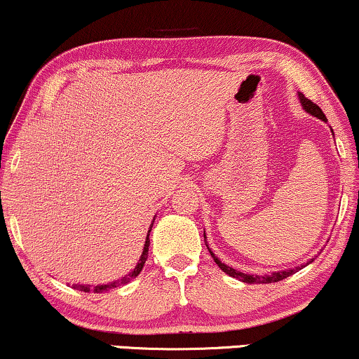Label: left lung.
<instances>
[{
  "label": "left lung",
  "instance_id": "1",
  "mask_svg": "<svg viewBox=\"0 0 359 359\" xmlns=\"http://www.w3.org/2000/svg\"><path fill=\"white\" fill-rule=\"evenodd\" d=\"M298 97H299L301 107H303L304 110L309 113V115L319 118V119H322V121H327L325 115H324V113H322L320 108L316 105L314 102H311L309 98H306L301 92H298ZM332 133H334V131H332ZM204 238H205V233H204ZM205 246H207V241H205ZM207 249H209V246H207ZM209 252H210V256L214 257V261H215L217 266L220 267L223 272L228 273L233 278L241 280V282H244V283H273V282H280V280L290 277V275H293L294 272H298L301 267H304V266H301V267H294V269H290V270H278V272H273V273H270V275H251V273H243V272H240V270H236V269H233L230 266H226V264H223L220 259H218L215 254L210 251V249H209ZM313 261H314V259H311L308 264H311ZM308 264H306V266H308Z\"/></svg>",
  "mask_w": 359,
  "mask_h": 359
}]
</instances>
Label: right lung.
<instances>
[{"label": "right lung", "instance_id": "add662e5", "mask_svg": "<svg viewBox=\"0 0 359 359\" xmlns=\"http://www.w3.org/2000/svg\"><path fill=\"white\" fill-rule=\"evenodd\" d=\"M154 220H155V218H154ZM152 225H154V223H152ZM152 225H150V230H152ZM150 230H149V233H147V238H145L144 251H142V254H141V257H139L137 266L134 267L133 272H129V273L126 275V277L119 278V280H116V282L107 283V285H95V287H90V285H72V288H74V290H79V292H86V293H87V292H92V293H102V292H108V290H111V288H118V287H121V285L128 283V282H131L133 278H136L137 275L141 273V270H142V267H144L145 261H147V256H149V244H150V240H149Z\"/></svg>", "mask_w": 359, "mask_h": 359}]
</instances>
